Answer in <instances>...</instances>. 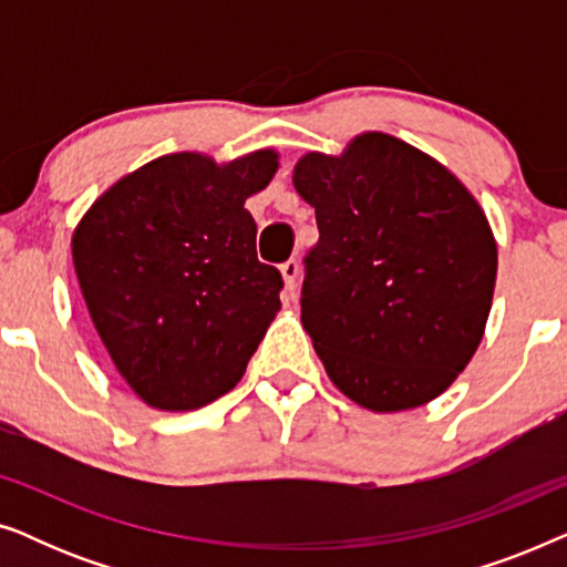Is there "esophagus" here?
I'll return each instance as SVG.
<instances>
[{
	"label": "esophagus",
	"mask_w": 567,
	"mask_h": 567,
	"mask_svg": "<svg viewBox=\"0 0 567 567\" xmlns=\"http://www.w3.org/2000/svg\"><path fill=\"white\" fill-rule=\"evenodd\" d=\"M281 276H284V284H286V293L293 297V291H297V278H299V262L297 260L281 262Z\"/></svg>",
	"instance_id": "esophagus-1"
}]
</instances>
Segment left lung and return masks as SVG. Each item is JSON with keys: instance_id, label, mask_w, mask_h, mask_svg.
I'll return each instance as SVG.
<instances>
[{"instance_id": "8db88e82", "label": "left lung", "mask_w": 567, "mask_h": 567, "mask_svg": "<svg viewBox=\"0 0 567 567\" xmlns=\"http://www.w3.org/2000/svg\"><path fill=\"white\" fill-rule=\"evenodd\" d=\"M293 188L320 229L301 324L332 384L374 413L439 398L475 355L493 305L498 247L475 196L379 131L340 157L305 154Z\"/></svg>"}]
</instances>
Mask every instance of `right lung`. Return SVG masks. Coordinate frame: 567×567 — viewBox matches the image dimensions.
Here are the masks:
<instances>
[{"instance_id":"right-lung-1","label":"right lung","mask_w":567,"mask_h":567,"mask_svg":"<svg viewBox=\"0 0 567 567\" xmlns=\"http://www.w3.org/2000/svg\"><path fill=\"white\" fill-rule=\"evenodd\" d=\"M278 154L216 165L167 154L121 177L76 224L74 270L107 353L157 410H196L227 394L274 322L284 278L255 252L245 200Z\"/></svg>"}]
</instances>
